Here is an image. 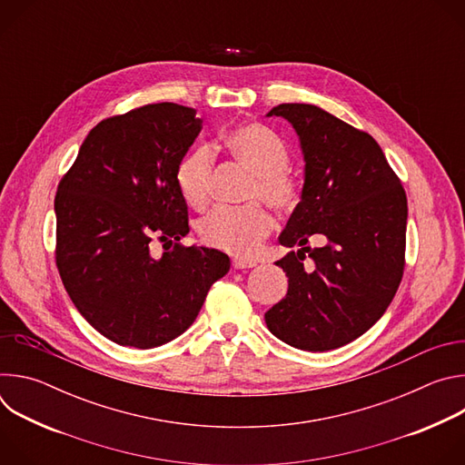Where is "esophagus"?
Instances as JSON below:
<instances>
[{
    "label": "esophagus",
    "mask_w": 465,
    "mask_h": 465,
    "mask_svg": "<svg viewBox=\"0 0 465 465\" xmlns=\"http://www.w3.org/2000/svg\"><path fill=\"white\" fill-rule=\"evenodd\" d=\"M232 267H233L235 271L253 269V267H255V261H248V259H233V261H232Z\"/></svg>",
    "instance_id": "obj_1"
}]
</instances>
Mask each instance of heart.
<instances>
[{"mask_svg": "<svg viewBox=\"0 0 465 465\" xmlns=\"http://www.w3.org/2000/svg\"><path fill=\"white\" fill-rule=\"evenodd\" d=\"M221 145L241 167L253 174L246 203L262 201L280 215H287L298 206L300 185L287 169L291 162L289 149L274 130L259 123H241L224 132ZM212 173L213 154L204 145L187 151L180 158L174 169V183L189 208H206ZM271 230L272 217L259 204L241 210L219 208L196 224L198 237L204 244L242 257L252 255Z\"/></svg>", "mask_w": 465, "mask_h": 465, "instance_id": "b5f03b06", "label": "heart"}]
</instances>
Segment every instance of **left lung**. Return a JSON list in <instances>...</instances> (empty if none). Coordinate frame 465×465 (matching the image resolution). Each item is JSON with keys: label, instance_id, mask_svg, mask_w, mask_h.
<instances>
[{"label": "left lung", "instance_id": "1", "mask_svg": "<svg viewBox=\"0 0 465 465\" xmlns=\"http://www.w3.org/2000/svg\"><path fill=\"white\" fill-rule=\"evenodd\" d=\"M287 119L305 162L302 201L280 242L285 298L264 312L271 333L303 351L350 344L384 314L401 283L407 194L379 143L362 130L302 103L274 106ZM316 238V249L308 241ZM309 254L311 268L302 264Z\"/></svg>", "mask_w": 465, "mask_h": 465}]
</instances>
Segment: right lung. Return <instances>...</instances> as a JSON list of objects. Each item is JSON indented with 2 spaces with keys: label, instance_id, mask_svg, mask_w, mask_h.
<instances>
[{
  "label": "right lung",
  "instance_id": "1",
  "mask_svg": "<svg viewBox=\"0 0 465 465\" xmlns=\"http://www.w3.org/2000/svg\"><path fill=\"white\" fill-rule=\"evenodd\" d=\"M201 128L194 108L174 103L108 117L58 183L62 283L84 320L119 346L151 350L180 337L230 271L226 253L180 244L189 224L174 169ZM153 238L168 246L162 258L150 253Z\"/></svg>",
  "mask_w": 465,
  "mask_h": 465
}]
</instances>
